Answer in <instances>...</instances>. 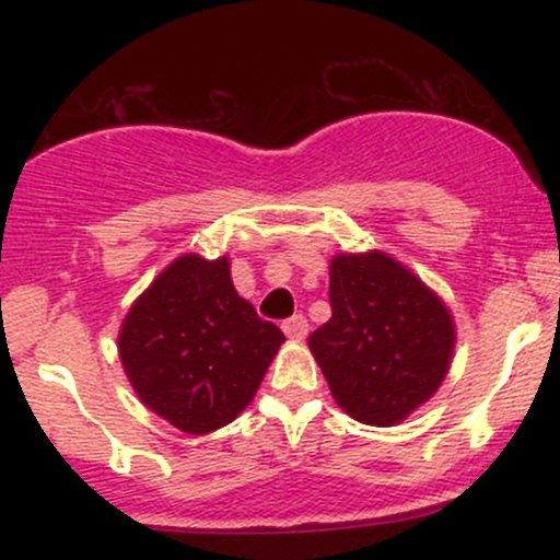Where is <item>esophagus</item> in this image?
Here are the masks:
<instances>
[{
	"instance_id": "1",
	"label": "esophagus",
	"mask_w": 560,
	"mask_h": 560,
	"mask_svg": "<svg viewBox=\"0 0 560 560\" xmlns=\"http://www.w3.org/2000/svg\"><path fill=\"white\" fill-rule=\"evenodd\" d=\"M281 329H284V334L289 339H305L307 337V318L302 316V313H298V316L287 318L284 324H281Z\"/></svg>"
}]
</instances>
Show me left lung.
<instances>
[{
    "instance_id": "obj_1",
    "label": "left lung",
    "mask_w": 560,
    "mask_h": 560,
    "mask_svg": "<svg viewBox=\"0 0 560 560\" xmlns=\"http://www.w3.org/2000/svg\"><path fill=\"white\" fill-rule=\"evenodd\" d=\"M331 318L307 337L345 413L395 427L440 389L453 361L447 305L389 255H334Z\"/></svg>"
}]
</instances>
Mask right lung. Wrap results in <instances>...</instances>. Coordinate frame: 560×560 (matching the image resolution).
<instances>
[{
    "instance_id": "right-lung-1",
    "label": "right lung",
    "mask_w": 560,
    "mask_h": 560,
    "mask_svg": "<svg viewBox=\"0 0 560 560\" xmlns=\"http://www.w3.org/2000/svg\"><path fill=\"white\" fill-rule=\"evenodd\" d=\"M229 268V258L182 255L133 302L118 334L139 400L186 434L234 421L284 342L236 294Z\"/></svg>"
}]
</instances>
